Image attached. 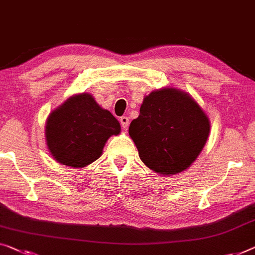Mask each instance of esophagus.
<instances>
[{
    "mask_svg": "<svg viewBox=\"0 0 255 255\" xmlns=\"http://www.w3.org/2000/svg\"><path fill=\"white\" fill-rule=\"evenodd\" d=\"M120 124H121V127L126 129L129 126V119L127 117H121L120 118Z\"/></svg>",
    "mask_w": 255,
    "mask_h": 255,
    "instance_id": "obj_1",
    "label": "esophagus"
}]
</instances>
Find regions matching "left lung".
I'll use <instances>...</instances> for the list:
<instances>
[{
    "instance_id": "8db88e82",
    "label": "left lung",
    "mask_w": 255,
    "mask_h": 255,
    "mask_svg": "<svg viewBox=\"0 0 255 255\" xmlns=\"http://www.w3.org/2000/svg\"><path fill=\"white\" fill-rule=\"evenodd\" d=\"M210 120L191 96L165 88L144 98L129 135L140 160L162 175L183 172L196 160L210 134Z\"/></svg>"
}]
</instances>
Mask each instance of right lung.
Wrapping results in <instances>:
<instances>
[{"instance_id": "1", "label": "right lung", "mask_w": 255, "mask_h": 255, "mask_svg": "<svg viewBox=\"0 0 255 255\" xmlns=\"http://www.w3.org/2000/svg\"><path fill=\"white\" fill-rule=\"evenodd\" d=\"M120 124L89 94L73 96L50 113L45 138L60 164L85 167L101 157L106 140L120 132Z\"/></svg>"}]
</instances>
